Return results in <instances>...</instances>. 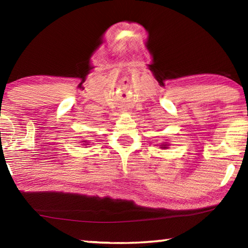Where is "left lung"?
<instances>
[{
	"label": "left lung",
	"mask_w": 248,
	"mask_h": 248,
	"mask_svg": "<svg viewBox=\"0 0 248 248\" xmlns=\"http://www.w3.org/2000/svg\"><path fill=\"white\" fill-rule=\"evenodd\" d=\"M167 146H169V144L163 143V144H161V149H167Z\"/></svg>",
	"instance_id": "obj_1"
}]
</instances>
